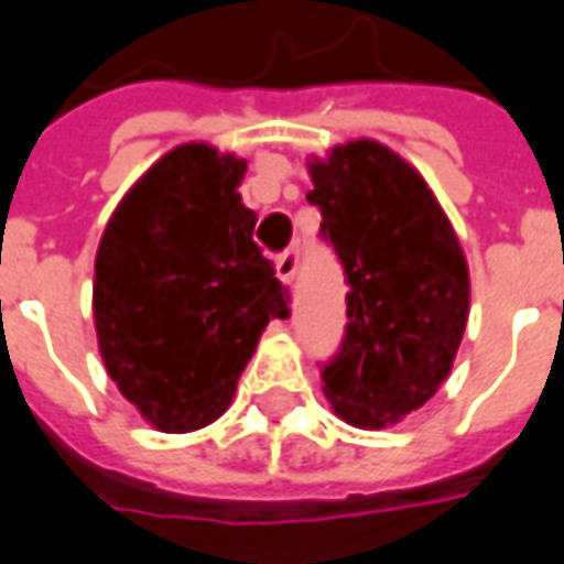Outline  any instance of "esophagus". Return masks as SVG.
Listing matches in <instances>:
<instances>
[{
  "label": "esophagus",
  "mask_w": 564,
  "mask_h": 564,
  "mask_svg": "<svg viewBox=\"0 0 564 564\" xmlns=\"http://www.w3.org/2000/svg\"><path fill=\"white\" fill-rule=\"evenodd\" d=\"M274 271H278V278H281L283 283H293V278L299 274V250H283L281 257H278V262H274Z\"/></svg>",
  "instance_id": "1"
}]
</instances>
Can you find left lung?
Returning <instances> with one entry per match:
<instances>
[{
    "label": "left lung",
    "instance_id": "obj_1",
    "mask_svg": "<svg viewBox=\"0 0 564 564\" xmlns=\"http://www.w3.org/2000/svg\"><path fill=\"white\" fill-rule=\"evenodd\" d=\"M323 232L344 262L346 335L323 367L340 421L382 431L448 379L469 319V265L431 185L377 140L307 158Z\"/></svg>",
    "mask_w": 564,
    "mask_h": 564
}]
</instances>
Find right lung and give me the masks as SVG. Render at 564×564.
<instances>
[{
  "label": "right lung",
  "mask_w": 564,
  "mask_h": 564,
  "mask_svg": "<svg viewBox=\"0 0 564 564\" xmlns=\"http://www.w3.org/2000/svg\"><path fill=\"white\" fill-rule=\"evenodd\" d=\"M245 158L182 143L154 161L107 220L91 283L104 367L154 431L220 419L286 290L253 241Z\"/></svg>",
  "instance_id": "obj_1"
}]
</instances>
